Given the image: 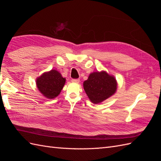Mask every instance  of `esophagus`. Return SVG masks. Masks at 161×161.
<instances>
[{
    "label": "esophagus",
    "mask_w": 161,
    "mask_h": 161,
    "mask_svg": "<svg viewBox=\"0 0 161 161\" xmlns=\"http://www.w3.org/2000/svg\"><path fill=\"white\" fill-rule=\"evenodd\" d=\"M71 81L72 82H75V83H79V82H80V80L79 79H72Z\"/></svg>",
    "instance_id": "34e87169"
}]
</instances>
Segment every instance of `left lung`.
<instances>
[{"mask_svg": "<svg viewBox=\"0 0 161 161\" xmlns=\"http://www.w3.org/2000/svg\"><path fill=\"white\" fill-rule=\"evenodd\" d=\"M84 90L92 103L98 104L114 95L118 82L113 75L104 70L91 73L83 82Z\"/></svg>", "mask_w": 161, "mask_h": 161, "instance_id": "left-lung-1", "label": "left lung"}]
</instances>
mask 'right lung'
I'll return each instance as SVG.
<instances>
[{
  "label": "right lung",
  "mask_w": 161,
  "mask_h": 161,
  "mask_svg": "<svg viewBox=\"0 0 161 161\" xmlns=\"http://www.w3.org/2000/svg\"><path fill=\"white\" fill-rule=\"evenodd\" d=\"M66 79L60 73L52 69L43 74L36 79L37 89L46 98L52 99L59 95L65 85Z\"/></svg>",
  "instance_id": "add662e5"
}]
</instances>
